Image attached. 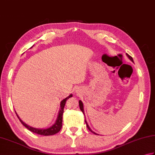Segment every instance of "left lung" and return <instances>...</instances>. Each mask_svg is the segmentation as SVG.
Instances as JSON below:
<instances>
[{
    "label": "left lung",
    "instance_id": "1",
    "mask_svg": "<svg viewBox=\"0 0 155 155\" xmlns=\"http://www.w3.org/2000/svg\"><path fill=\"white\" fill-rule=\"evenodd\" d=\"M127 54V56L128 57H129V59L131 60V61H132V62H134V61H133V58L132 57H131V56H130V55L129 54ZM79 105H80V110H81V111H82V113L84 114V107H83V103H82V102H81V101H79ZM85 122H86V126H87V129H88L90 131H91V132H92V131L91 130V129H90V127H89V125H87V121L85 120ZM93 133H94V132H93ZM95 134H96V133H94Z\"/></svg>",
    "mask_w": 155,
    "mask_h": 155
}]
</instances>
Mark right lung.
<instances>
[{
  "label": "right lung",
  "instance_id": "1",
  "mask_svg": "<svg viewBox=\"0 0 155 155\" xmlns=\"http://www.w3.org/2000/svg\"><path fill=\"white\" fill-rule=\"evenodd\" d=\"M72 97V94H70L68 97H67L66 98L63 99V100L61 102V104H60V110L59 112V115H58V117L56 120V122L55 124L52 125V126L46 128V129H37V128H34L29 126L26 124H25L24 122L21 121V119H20L19 117V116L17 115V114L16 113V115L17 116V117L19 119V121H21V123L24 125V126L28 129L31 132L36 133L37 134H39V135H42V136H51V135H54V134H57L61 130V127H62V122H63V110H64V107H65V104L66 103V101L69 98Z\"/></svg>",
  "mask_w": 155,
  "mask_h": 155
}]
</instances>
